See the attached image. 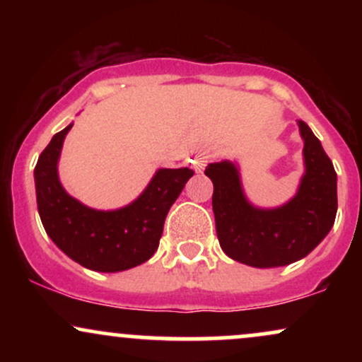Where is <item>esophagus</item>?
<instances>
[{
	"mask_svg": "<svg viewBox=\"0 0 362 362\" xmlns=\"http://www.w3.org/2000/svg\"><path fill=\"white\" fill-rule=\"evenodd\" d=\"M207 161H209V156H207V155H197V156H195L192 160V167H194L195 172H197V173L204 172Z\"/></svg>",
	"mask_w": 362,
	"mask_h": 362,
	"instance_id": "1",
	"label": "esophagus"
}]
</instances>
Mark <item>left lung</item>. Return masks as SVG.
Wrapping results in <instances>:
<instances>
[{
    "instance_id": "obj_1",
    "label": "left lung",
    "mask_w": 362,
    "mask_h": 362,
    "mask_svg": "<svg viewBox=\"0 0 362 362\" xmlns=\"http://www.w3.org/2000/svg\"><path fill=\"white\" fill-rule=\"evenodd\" d=\"M303 138V173L298 192L272 209L253 206L243 192L233 161L206 167L213 180L216 233L223 252L240 264L281 267L303 259L332 230L337 214V173L308 124L298 120Z\"/></svg>"
}]
</instances>
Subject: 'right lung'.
I'll list each match as a JSON object with an SVG mask.
<instances>
[{
	"instance_id": "obj_1",
	"label": "right lung",
	"mask_w": 362,
	"mask_h": 362,
	"mask_svg": "<svg viewBox=\"0 0 362 362\" xmlns=\"http://www.w3.org/2000/svg\"><path fill=\"white\" fill-rule=\"evenodd\" d=\"M68 127L54 134L34 170L37 207L45 233L69 259L97 272H120L153 257L165 218L194 172L160 168L131 204L112 211L81 204L64 190L57 163Z\"/></svg>"
}]
</instances>
